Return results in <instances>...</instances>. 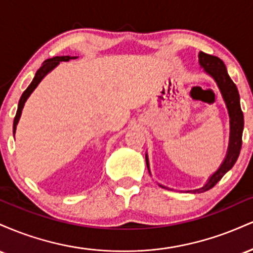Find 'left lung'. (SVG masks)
<instances>
[{
    "label": "left lung",
    "mask_w": 253,
    "mask_h": 253,
    "mask_svg": "<svg viewBox=\"0 0 253 253\" xmlns=\"http://www.w3.org/2000/svg\"><path fill=\"white\" fill-rule=\"evenodd\" d=\"M199 59L200 65H201L202 68H205V70L215 80L220 90H221L223 100H225L226 106H227L229 113V119H231V121H229V123H231V135H229L227 156H226L221 167H220L216 172L208 179L207 184H205L202 188H200V189L194 190V193H203V191L211 189V188L222 178L223 175H225L228 170L232 169V167H233L234 163L237 162L238 157H239L240 149H242L244 129V115L242 108H240L239 92H238L237 85L234 84L233 81L231 80V77L228 76L226 65L223 64V62L220 58H217L215 56H211V54L207 53H203V52H200ZM146 164L147 168H149L147 157Z\"/></svg>",
    "instance_id": "1"
}]
</instances>
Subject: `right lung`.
<instances>
[{
  "label": "right lung",
  "mask_w": 253,
  "mask_h": 253,
  "mask_svg": "<svg viewBox=\"0 0 253 253\" xmlns=\"http://www.w3.org/2000/svg\"><path fill=\"white\" fill-rule=\"evenodd\" d=\"M75 58L77 57H70V56H62V57H53V58H50V59H46L45 62L42 66H40L39 70L37 71L36 76H34L33 81H32V83L28 85V88L25 90L24 94L21 95V98H20L19 101V106H17V110H16V115L15 118H14V124H13V133L15 134V130H16V125L19 123V119L21 117V110L24 108V104L26 102V100H27L28 96L32 94V91H33L34 89L37 88L38 84L42 82V80L43 77L46 76V75L50 72L52 69H54L56 66L59 64V62H68V60L70 59H75Z\"/></svg>",
  "instance_id": "1"
}]
</instances>
